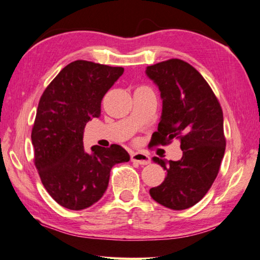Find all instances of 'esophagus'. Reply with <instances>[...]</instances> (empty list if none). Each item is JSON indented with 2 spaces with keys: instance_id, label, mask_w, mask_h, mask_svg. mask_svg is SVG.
I'll use <instances>...</instances> for the list:
<instances>
[{
  "instance_id": "1",
  "label": "esophagus",
  "mask_w": 260,
  "mask_h": 260,
  "mask_svg": "<svg viewBox=\"0 0 260 260\" xmlns=\"http://www.w3.org/2000/svg\"><path fill=\"white\" fill-rule=\"evenodd\" d=\"M131 160L140 165H147L150 163L149 156L145 153H141V151H134L131 154Z\"/></svg>"
}]
</instances>
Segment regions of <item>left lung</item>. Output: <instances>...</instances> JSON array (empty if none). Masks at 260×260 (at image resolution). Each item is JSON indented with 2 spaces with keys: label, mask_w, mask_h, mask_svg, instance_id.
Masks as SVG:
<instances>
[{
  "label": "left lung",
  "mask_w": 260,
  "mask_h": 260,
  "mask_svg": "<svg viewBox=\"0 0 260 260\" xmlns=\"http://www.w3.org/2000/svg\"><path fill=\"white\" fill-rule=\"evenodd\" d=\"M146 73L163 100L153 143L165 146L178 139L183 151L180 160L153 158L166 178L149 193L165 207L187 209L204 198L218 174L226 145L222 107L204 77L180 58L156 63Z\"/></svg>",
  "instance_id": "left-lung-1"
}]
</instances>
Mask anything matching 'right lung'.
Here are the masks:
<instances>
[{
  "mask_svg": "<svg viewBox=\"0 0 260 260\" xmlns=\"http://www.w3.org/2000/svg\"><path fill=\"white\" fill-rule=\"evenodd\" d=\"M124 69L77 60L63 68L44 90L31 130L34 163L55 202L81 210L99 202L115 164L130 156L123 147L84 149L87 122L101 116V103Z\"/></svg>",
  "mask_w": 260,
  "mask_h": 260,
  "instance_id": "add662e5",
  "label": "right lung"
}]
</instances>
